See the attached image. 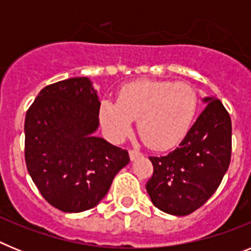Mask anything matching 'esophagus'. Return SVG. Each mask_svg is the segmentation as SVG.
Here are the masks:
<instances>
[{"label": "esophagus", "mask_w": 251, "mask_h": 251, "mask_svg": "<svg viewBox=\"0 0 251 251\" xmlns=\"http://www.w3.org/2000/svg\"><path fill=\"white\" fill-rule=\"evenodd\" d=\"M142 156V153L137 150H132L129 151V157H130V161H136L137 158Z\"/></svg>", "instance_id": "1"}]
</instances>
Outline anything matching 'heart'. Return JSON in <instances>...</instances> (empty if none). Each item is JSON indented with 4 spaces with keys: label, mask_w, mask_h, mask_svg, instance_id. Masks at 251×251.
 Wrapping results in <instances>:
<instances>
[{
    "label": "heart",
    "mask_w": 251,
    "mask_h": 251,
    "mask_svg": "<svg viewBox=\"0 0 251 251\" xmlns=\"http://www.w3.org/2000/svg\"><path fill=\"white\" fill-rule=\"evenodd\" d=\"M197 108V94L187 83L138 80L124 85L118 101L104 99L99 118L108 136L122 142L138 119V132L153 150H168L186 136Z\"/></svg>",
    "instance_id": "1"
}]
</instances>
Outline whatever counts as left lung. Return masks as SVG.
Instances as JSON below:
<instances>
[{
    "mask_svg": "<svg viewBox=\"0 0 251 251\" xmlns=\"http://www.w3.org/2000/svg\"><path fill=\"white\" fill-rule=\"evenodd\" d=\"M206 105L178 147L167 156L150 157L153 176L146 190L161 211L190 215L220 186L231 157V119L215 97Z\"/></svg>",
    "mask_w": 251,
    "mask_h": 251,
    "instance_id": "left-lung-1",
    "label": "left lung"
}]
</instances>
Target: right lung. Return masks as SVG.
<instances>
[{"instance_id":"add662e5","label":"right lung","mask_w":251,"mask_h":251,"mask_svg":"<svg viewBox=\"0 0 251 251\" xmlns=\"http://www.w3.org/2000/svg\"><path fill=\"white\" fill-rule=\"evenodd\" d=\"M98 92L89 77L45 86L25 118V161L50 205L81 212L104 199L115 175L129 163L127 151L94 134L99 128Z\"/></svg>"}]
</instances>
